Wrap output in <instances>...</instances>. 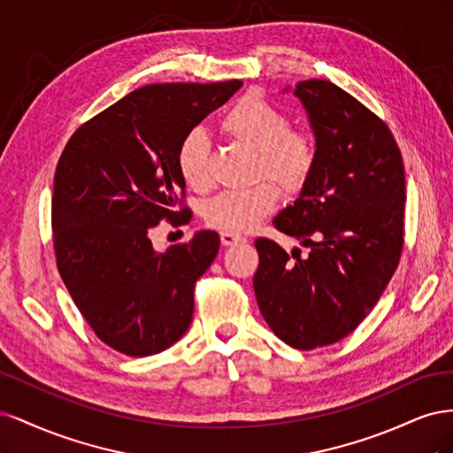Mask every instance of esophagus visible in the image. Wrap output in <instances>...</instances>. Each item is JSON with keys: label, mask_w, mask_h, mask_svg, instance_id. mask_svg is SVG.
<instances>
[{"label": "esophagus", "mask_w": 453, "mask_h": 453, "mask_svg": "<svg viewBox=\"0 0 453 453\" xmlns=\"http://www.w3.org/2000/svg\"><path fill=\"white\" fill-rule=\"evenodd\" d=\"M221 242L223 245H238L245 242V238L240 234H232V232H221Z\"/></svg>", "instance_id": "esophagus-1"}]
</instances>
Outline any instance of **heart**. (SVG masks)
<instances>
[{"instance_id":"b5f03b06","label":"heart","mask_w":453,"mask_h":453,"mask_svg":"<svg viewBox=\"0 0 453 453\" xmlns=\"http://www.w3.org/2000/svg\"><path fill=\"white\" fill-rule=\"evenodd\" d=\"M219 127L232 142L257 153L253 177L263 181L211 198L203 219L211 228L243 234L276 210L281 196L279 184L287 195H298L308 185L318 164V145L308 134L293 130L291 119L257 94H245L232 104ZM175 164L190 188L205 190L211 185L210 142L203 130L193 128L183 135Z\"/></svg>"}]
</instances>
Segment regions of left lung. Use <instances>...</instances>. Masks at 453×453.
I'll return each instance as SVG.
<instances>
[{
	"label": "left lung",
	"instance_id": "left-lung-1",
	"mask_svg": "<svg viewBox=\"0 0 453 453\" xmlns=\"http://www.w3.org/2000/svg\"><path fill=\"white\" fill-rule=\"evenodd\" d=\"M318 164L295 205L273 226L308 257L258 238L257 304L278 338L296 349L331 346L361 325L399 266L406 180L389 127L331 81H300Z\"/></svg>",
	"mask_w": 453,
	"mask_h": 453
}]
</instances>
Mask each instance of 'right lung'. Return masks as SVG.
Segmentation results:
<instances>
[{"mask_svg": "<svg viewBox=\"0 0 453 453\" xmlns=\"http://www.w3.org/2000/svg\"><path fill=\"white\" fill-rule=\"evenodd\" d=\"M240 87H142L81 125L62 150L50 208L57 266L94 334L128 357L168 349L193 321L196 280L221 240L203 230L158 253L149 230L193 219L177 147Z\"/></svg>", "mask_w": 453, "mask_h": 453, "instance_id": "right-lung-1", "label": "right lung"}]
</instances>
